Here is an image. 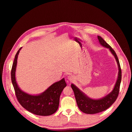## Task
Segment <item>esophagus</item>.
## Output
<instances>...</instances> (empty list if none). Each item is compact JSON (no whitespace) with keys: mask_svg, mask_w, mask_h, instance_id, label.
Here are the masks:
<instances>
[{"mask_svg":"<svg viewBox=\"0 0 132 132\" xmlns=\"http://www.w3.org/2000/svg\"><path fill=\"white\" fill-rule=\"evenodd\" d=\"M68 78V79L70 81H72L74 80V79H75L73 76H72V75H69V76H68V78Z\"/></svg>","mask_w":132,"mask_h":132,"instance_id":"34e87169","label":"esophagus"}]
</instances>
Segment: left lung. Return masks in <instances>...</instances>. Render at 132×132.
<instances>
[{
	"label": "left lung",
	"mask_w": 132,
	"mask_h": 132,
	"mask_svg": "<svg viewBox=\"0 0 132 132\" xmlns=\"http://www.w3.org/2000/svg\"><path fill=\"white\" fill-rule=\"evenodd\" d=\"M98 39L100 44L103 47L109 48L111 53L114 55L118 64L119 72L118 79L113 89L106 96L100 99L95 100L89 98L76 86L72 84L71 85V87L73 91L75 99H76L79 109L85 113L90 114L98 113L106 110L116 101L119 93L122 78L121 67L118 56L115 51L100 36H98Z\"/></svg>",
	"instance_id": "left-lung-1"
}]
</instances>
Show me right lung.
<instances>
[{
	"instance_id": "obj_1",
	"label": "right lung",
	"mask_w": 132,
	"mask_h": 132,
	"mask_svg": "<svg viewBox=\"0 0 132 132\" xmlns=\"http://www.w3.org/2000/svg\"><path fill=\"white\" fill-rule=\"evenodd\" d=\"M21 48L18 50L15 56L11 71V81L18 101L25 109L33 114L41 116L52 115L57 110L61 94L67 86L65 79L54 83L38 95H29L22 91L15 80L18 56Z\"/></svg>"
}]
</instances>
